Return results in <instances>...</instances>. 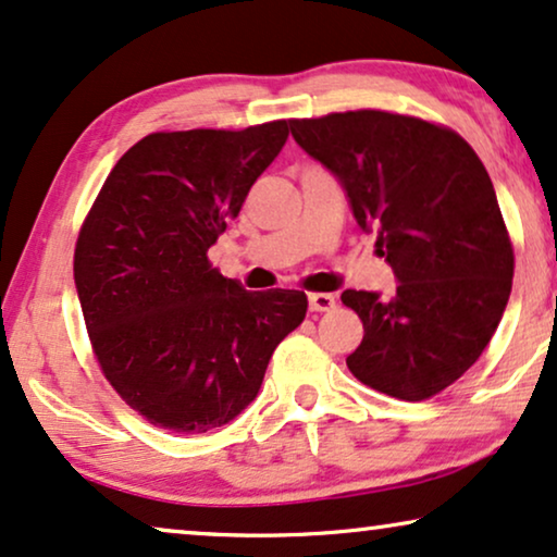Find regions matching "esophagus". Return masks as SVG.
Instances as JSON below:
<instances>
[{
	"label": "esophagus",
	"mask_w": 557,
	"mask_h": 557,
	"mask_svg": "<svg viewBox=\"0 0 557 557\" xmlns=\"http://www.w3.org/2000/svg\"><path fill=\"white\" fill-rule=\"evenodd\" d=\"M334 304H337V299H334L332 294H309V309L311 311H330L334 309Z\"/></svg>",
	"instance_id": "34e87169"
}]
</instances>
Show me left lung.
<instances>
[{
  "label": "left lung",
  "instance_id": "8db88e82",
  "mask_svg": "<svg viewBox=\"0 0 557 557\" xmlns=\"http://www.w3.org/2000/svg\"><path fill=\"white\" fill-rule=\"evenodd\" d=\"M288 128L337 177L398 281L391 299L342 294L364 326L349 372L393 398H431L479 360L512 292V243L490 174L451 128L400 113H330Z\"/></svg>",
  "mask_w": 557,
  "mask_h": 557
}]
</instances>
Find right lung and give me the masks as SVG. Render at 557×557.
I'll list each match as a JSON object with an SVG mask.
<instances>
[{
  "instance_id": "right-lung-1",
  "label": "right lung",
  "mask_w": 557,
  "mask_h": 557,
  "mask_svg": "<svg viewBox=\"0 0 557 557\" xmlns=\"http://www.w3.org/2000/svg\"><path fill=\"white\" fill-rule=\"evenodd\" d=\"M286 139V121L144 136L81 227L73 271L90 345L149 423L174 433L231 423L307 317L304 292H246L208 261Z\"/></svg>"
}]
</instances>
